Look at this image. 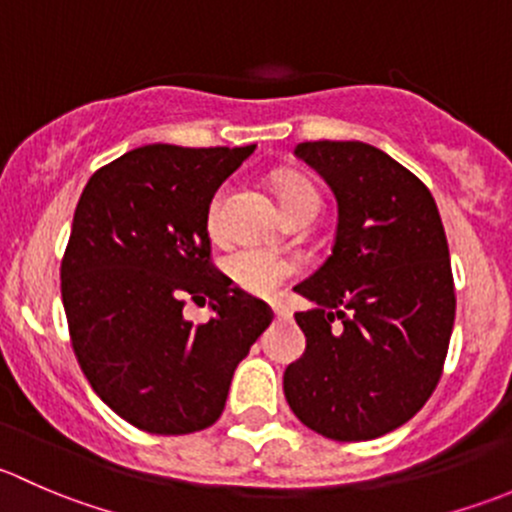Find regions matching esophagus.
Returning <instances> with one entry per match:
<instances>
[{"instance_id":"obj_1","label":"esophagus","mask_w":512,"mask_h":512,"mask_svg":"<svg viewBox=\"0 0 512 512\" xmlns=\"http://www.w3.org/2000/svg\"><path fill=\"white\" fill-rule=\"evenodd\" d=\"M272 312H275L277 317H289V309L282 302H272Z\"/></svg>"}]
</instances>
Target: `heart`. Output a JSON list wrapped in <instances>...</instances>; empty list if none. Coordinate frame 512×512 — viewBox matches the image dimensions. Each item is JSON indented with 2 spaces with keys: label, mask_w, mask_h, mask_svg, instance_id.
I'll return each mask as SVG.
<instances>
[{
  "label": "heart",
  "mask_w": 512,
  "mask_h": 512,
  "mask_svg": "<svg viewBox=\"0 0 512 512\" xmlns=\"http://www.w3.org/2000/svg\"><path fill=\"white\" fill-rule=\"evenodd\" d=\"M277 193H280L289 218L307 205H319L317 190L302 178H280L277 180ZM220 205H223V190L215 195L208 208L210 232H218ZM299 270H302L299 260L282 255V252L267 250V247H242L225 260V272L235 282V287L247 294H255V297H272L287 280L299 275Z\"/></svg>",
  "instance_id": "heart-1"
}]
</instances>
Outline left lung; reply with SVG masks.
Listing matches in <instances>:
<instances>
[{
	"label": "left lung",
	"mask_w": 512,
	"mask_h": 512,
	"mask_svg": "<svg viewBox=\"0 0 512 512\" xmlns=\"http://www.w3.org/2000/svg\"><path fill=\"white\" fill-rule=\"evenodd\" d=\"M337 195L332 255L299 294L307 349L285 371L294 416L332 441H371L414 418L443 374L456 319L448 242L431 190L359 141L297 146Z\"/></svg>",
	"instance_id": "obj_1"
}]
</instances>
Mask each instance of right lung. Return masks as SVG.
<instances>
[{"instance_id":"obj_1","label":"right lung","mask_w":512,"mask_h":512,"mask_svg":"<svg viewBox=\"0 0 512 512\" xmlns=\"http://www.w3.org/2000/svg\"><path fill=\"white\" fill-rule=\"evenodd\" d=\"M252 151L136 148L98 168L76 205L61 260L71 347L103 404L141 431L213 426L235 366L275 317L210 257V200ZM188 298L216 314L188 323Z\"/></svg>"}]
</instances>
